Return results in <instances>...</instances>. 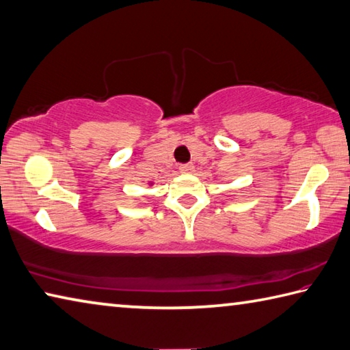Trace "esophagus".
<instances>
[{"label": "esophagus", "mask_w": 350, "mask_h": 350, "mask_svg": "<svg viewBox=\"0 0 350 350\" xmlns=\"http://www.w3.org/2000/svg\"><path fill=\"white\" fill-rule=\"evenodd\" d=\"M180 173H191V171H194V165L193 163H183L179 167Z\"/></svg>", "instance_id": "1"}]
</instances>
